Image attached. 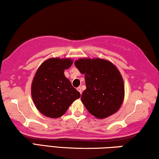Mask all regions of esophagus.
<instances>
[{"instance_id":"esophagus-1","label":"esophagus","mask_w":159,"mask_h":159,"mask_svg":"<svg viewBox=\"0 0 159 159\" xmlns=\"http://www.w3.org/2000/svg\"><path fill=\"white\" fill-rule=\"evenodd\" d=\"M77 90H78V91H79L80 94L82 93V90H81V88H80V87L77 88Z\"/></svg>"}]
</instances>
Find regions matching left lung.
<instances>
[{"mask_svg": "<svg viewBox=\"0 0 159 159\" xmlns=\"http://www.w3.org/2000/svg\"><path fill=\"white\" fill-rule=\"evenodd\" d=\"M74 64L85 74L86 89L81 101L89 113L105 118L119 109L124 100V80L117 68L109 61L100 58H82Z\"/></svg>", "mask_w": 159, "mask_h": 159, "instance_id": "8db88e82", "label": "left lung"}]
</instances>
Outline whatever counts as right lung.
I'll use <instances>...</instances> for the list:
<instances>
[{
    "mask_svg": "<svg viewBox=\"0 0 159 159\" xmlns=\"http://www.w3.org/2000/svg\"><path fill=\"white\" fill-rule=\"evenodd\" d=\"M70 59L50 58L35 73L31 94L37 109L46 116L59 118L64 114L80 94L64 75V70L72 65Z\"/></svg>",
    "mask_w": 159,
    "mask_h": 159,
    "instance_id": "add662e5",
    "label": "right lung"
}]
</instances>
